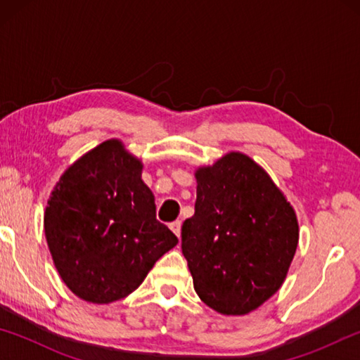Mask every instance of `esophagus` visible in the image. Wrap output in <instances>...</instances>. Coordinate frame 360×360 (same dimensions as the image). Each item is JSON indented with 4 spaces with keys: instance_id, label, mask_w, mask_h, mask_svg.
Here are the masks:
<instances>
[{
    "instance_id": "obj_1",
    "label": "esophagus",
    "mask_w": 360,
    "mask_h": 360,
    "mask_svg": "<svg viewBox=\"0 0 360 360\" xmlns=\"http://www.w3.org/2000/svg\"><path fill=\"white\" fill-rule=\"evenodd\" d=\"M169 229H172L173 233L179 238V236H181V221H176V222L169 224Z\"/></svg>"
}]
</instances>
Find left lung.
<instances>
[{
	"label": "left lung",
	"mask_w": 360,
	"mask_h": 360,
	"mask_svg": "<svg viewBox=\"0 0 360 360\" xmlns=\"http://www.w3.org/2000/svg\"><path fill=\"white\" fill-rule=\"evenodd\" d=\"M195 176V214L181 229L195 292L217 313L248 314L288 275L298 243L295 212L270 176L240 152Z\"/></svg>",
	"instance_id": "1"
}]
</instances>
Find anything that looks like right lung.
Returning a JSON list of instances; mask_svg holds the SVG:
<instances>
[{
    "instance_id": "1",
    "label": "right lung",
    "mask_w": 360,
    "mask_h": 360,
    "mask_svg": "<svg viewBox=\"0 0 360 360\" xmlns=\"http://www.w3.org/2000/svg\"><path fill=\"white\" fill-rule=\"evenodd\" d=\"M44 231L58 275L85 302L131 294L178 236L155 217L141 162L117 139L66 169L47 202Z\"/></svg>"
}]
</instances>
